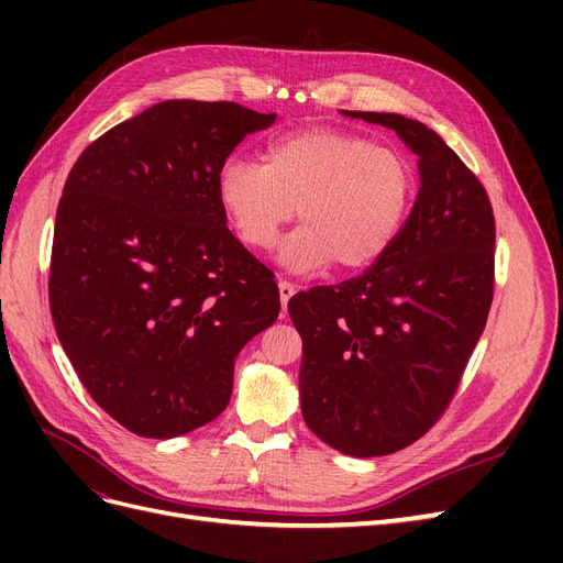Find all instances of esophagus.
Here are the masks:
<instances>
[{
  "label": "esophagus",
  "mask_w": 563,
  "mask_h": 563,
  "mask_svg": "<svg viewBox=\"0 0 563 563\" xmlns=\"http://www.w3.org/2000/svg\"><path fill=\"white\" fill-rule=\"evenodd\" d=\"M296 294V286L291 282H279V298H282V310H286L288 300H291V296Z\"/></svg>",
  "instance_id": "esophagus-1"
}]
</instances>
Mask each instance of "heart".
<instances>
[{
    "label": "heart",
    "instance_id": "heart-1",
    "mask_svg": "<svg viewBox=\"0 0 563 563\" xmlns=\"http://www.w3.org/2000/svg\"><path fill=\"white\" fill-rule=\"evenodd\" d=\"M216 195L234 234L253 251L277 246L296 211L302 220L282 249L294 272L376 265L397 244L413 207V166L364 133L308 126L277 135L263 164L228 157Z\"/></svg>",
    "mask_w": 563,
    "mask_h": 563
}]
</instances>
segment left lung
<instances>
[{"label": "left lung", "mask_w": 563, "mask_h": 563, "mask_svg": "<svg viewBox=\"0 0 563 563\" xmlns=\"http://www.w3.org/2000/svg\"><path fill=\"white\" fill-rule=\"evenodd\" d=\"M395 129L418 155L420 190L397 244L364 275L288 300L302 338L308 428L354 457L411 446L444 416L493 300L496 220L455 152L391 112H343Z\"/></svg>", "instance_id": "left-lung-1"}]
</instances>
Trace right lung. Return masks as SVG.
<instances>
[{
    "label": "right lung",
    "mask_w": 563,
    "mask_h": 563,
    "mask_svg": "<svg viewBox=\"0 0 563 563\" xmlns=\"http://www.w3.org/2000/svg\"><path fill=\"white\" fill-rule=\"evenodd\" d=\"M275 117L164 100L100 135L65 180L51 314L81 385L133 434L172 439L223 413L236 354L279 317L275 275L216 195L220 164Z\"/></svg>",
    "instance_id": "right-lung-1"
}]
</instances>
